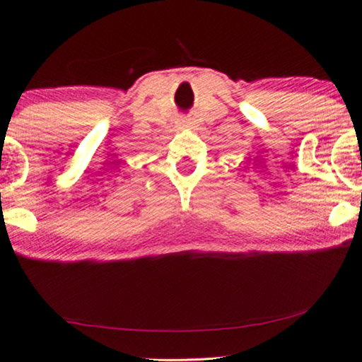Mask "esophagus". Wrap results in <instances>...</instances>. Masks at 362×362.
Segmentation results:
<instances>
[{"label":"esophagus","mask_w":362,"mask_h":362,"mask_svg":"<svg viewBox=\"0 0 362 362\" xmlns=\"http://www.w3.org/2000/svg\"><path fill=\"white\" fill-rule=\"evenodd\" d=\"M180 123H182V125H187V120H185V118H183V120H182Z\"/></svg>","instance_id":"esophagus-1"}]
</instances>
